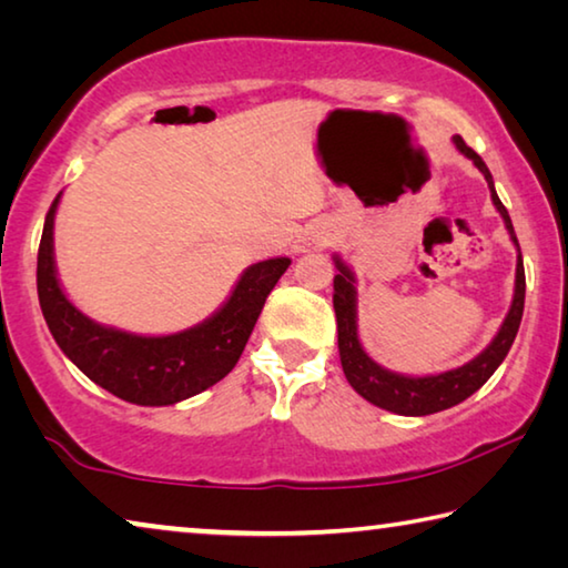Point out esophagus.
I'll return each mask as SVG.
<instances>
[{
  "instance_id": "34e87169",
  "label": "esophagus",
  "mask_w": 568,
  "mask_h": 568,
  "mask_svg": "<svg viewBox=\"0 0 568 568\" xmlns=\"http://www.w3.org/2000/svg\"><path fill=\"white\" fill-rule=\"evenodd\" d=\"M333 237H335V230L331 225H315L311 237H307V245H311V247H325V245L333 243Z\"/></svg>"
}]
</instances>
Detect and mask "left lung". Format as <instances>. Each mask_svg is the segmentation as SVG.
<instances>
[{
  "label": "left lung",
  "instance_id": "8db88e82",
  "mask_svg": "<svg viewBox=\"0 0 568 568\" xmlns=\"http://www.w3.org/2000/svg\"><path fill=\"white\" fill-rule=\"evenodd\" d=\"M456 148L464 152L468 160H474V165L484 172L488 182V190H491V200L498 213H501L508 235H511L514 245L518 250V240L514 233L511 217H508V210L504 207L501 200L496 195L494 178L488 172L486 162L480 160L474 150H470L464 138L456 134L454 138ZM335 271L338 275L333 277V307L335 318H338V351H341V365L348 383L355 393H361L365 400H371L373 406L386 408L390 413H398V416H428V413L446 410L450 406H458L460 400L484 386V383L494 376V371L504 363L506 353L511 351L514 338L518 333V325H521L524 315V297H526V275H524V261L521 250H518V263H516V287H514V303L508 307V315L501 328H498L496 338L480 351L474 361H468L460 368L438 373V376H400V373H393L383 368L376 361L371 358L368 353L363 351L358 341V305H355V277L348 265H345L338 255L333 257Z\"/></svg>",
  "mask_w": 568,
  "mask_h": 568
}]
</instances>
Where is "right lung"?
Returning a JSON list of instances; mask_svg holds the SVG:
<instances>
[{
	"label": "right lung",
	"instance_id": "obj_1",
	"mask_svg": "<svg viewBox=\"0 0 568 568\" xmlns=\"http://www.w3.org/2000/svg\"><path fill=\"white\" fill-rule=\"evenodd\" d=\"M54 197L37 253V293L52 338L84 376L138 406H172L223 381L245 351L265 297L291 257L250 265L225 305L207 321L172 335H134L94 323L67 301L54 271Z\"/></svg>",
	"mask_w": 568,
	"mask_h": 568
}]
</instances>
